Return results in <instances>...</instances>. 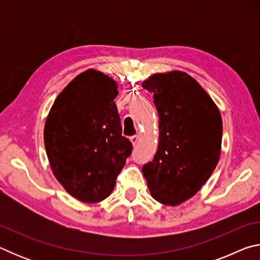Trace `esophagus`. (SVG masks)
<instances>
[{
	"mask_svg": "<svg viewBox=\"0 0 260 260\" xmlns=\"http://www.w3.org/2000/svg\"><path fill=\"white\" fill-rule=\"evenodd\" d=\"M139 140H140L139 135H134V136H132V138H131V141H132V143H133V146H136V144H138Z\"/></svg>",
	"mask_w": 260,
	"mask_h": 260,
	"instance_id": "esophagus-1",
	"label": "esophagus"
}]
</instances>
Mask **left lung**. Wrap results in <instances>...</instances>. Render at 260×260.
<instances>
[{
	"instance_id": "obj_1",
	"label": "left lung",
	"mask_w": 260,
	"mask_h": 260,
	"mask_svg": "<svg viewBox=\"0 0 260 260\" xmlns=\"http://www.w3.org/2000/svg\"><path fill=\"white\" fill-rule=\"evenodd\" d=\"M159 116L155 157L142 167L151 196L175 206L200 190L217 166L222 119L212 99L187 73H156L142 83Z\"/></svg>"
}]
</instances>
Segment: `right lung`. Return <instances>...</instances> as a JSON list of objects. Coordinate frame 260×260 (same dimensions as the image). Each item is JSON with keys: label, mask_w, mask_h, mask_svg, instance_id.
<instances>
[{"label": "right lung", "mask_w": 260, "mask_h": 260, "mask_svg": "<svg viewBox=\"0 0 260 260\" xmlns=\"http://www.w3.org/2000/svg\"><path fill=\"white\" fill-rule=\"evenodd\" d=\"M117 88L107 74L87 70L57 96L46 120L52 172L70 195L85 203L110 196L133 149L121 135Z\"/></svg>", "instance_id": "obj_1"}]
</instances>
